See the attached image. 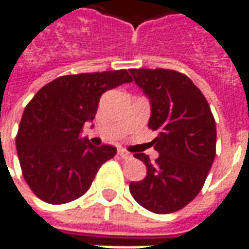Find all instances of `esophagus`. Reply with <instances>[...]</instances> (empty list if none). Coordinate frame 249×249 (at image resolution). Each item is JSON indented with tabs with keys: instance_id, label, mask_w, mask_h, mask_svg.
I'll return each mask as SVG.
<instances>
[{
	"instance_id": "obj_1",
	"label": "esophagus",
	"mask_w": 249,
	"mask_h": 249,
	"mask_svg": "<svg viewBox=\"0 0 249 249\" xmlns=\"http://www.w3.org/2000/svg\"><path fill=\"white\" fill-rule=\"evenodd\" d=\"M117 155H119L121 159H130V157H132V155H130L129 152L125 151V149H123V148H119V151H117Z\"/></svg>"
}]
</instances>
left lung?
Instances as JSON below:
<instances>
[{"mask_svg": "<svg viewBox=\"0 0 249 249\" xmlns=\"http://www.w3.org/2000/svg\"><path fill=\"white\" fill-rule=\"evenodd\" d=\"M136 85L151 101L148 126L157 130L155 149L135 157L146 165V176L129 184L132 196L155 213L184 208L201 191L216 155V124L207 100L191 78L171 69H130Z\"/></svg>", "mask_w": 249, "mask_h": 249, "instance_id": "1", "label": "left lung"}]
</instances>
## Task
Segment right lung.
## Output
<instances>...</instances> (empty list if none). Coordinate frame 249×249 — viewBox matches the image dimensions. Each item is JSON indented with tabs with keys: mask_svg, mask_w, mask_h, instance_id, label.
Masks as SVG:
<instances>
[{
	"mask_svg": "<svg viewBox=\"0 0 249 249\" xmlns=\"http://www.w3.org/2000/svg\"><path fill=\"white\" fill-rule=\"evenodd\" d=\"M132 77L125 69L61 76L36 93L26 105L16 146L25 181L49 204L76 200L90 188L112 145H92L82 126L97 113L101 94Z\"/></svg>",
	"mask_w": 249,
	"mask_h": 249,
	"instance_id": "add662e5",
	"label": "right lung"
}]
</instances>
